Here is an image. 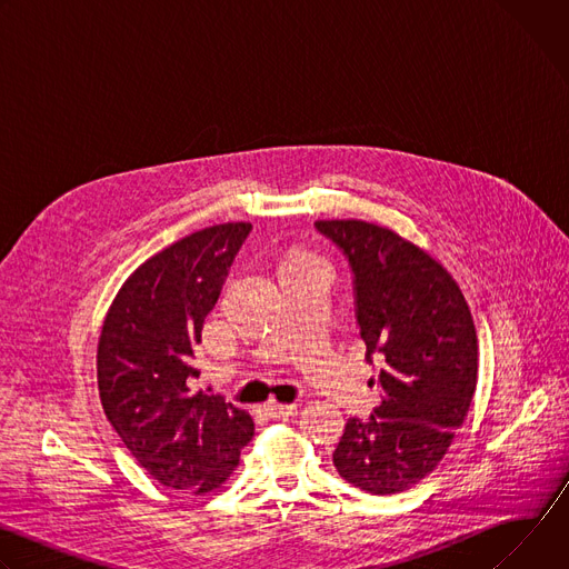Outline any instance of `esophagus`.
Instances as JSON below:
<instances>
[{
    "label": "esophagus",
    "mask_w": 569,
    "mask_h": 569,
    "mask_svg": "<svg viewBox=\"0 0 569 569\" xmlns=\"http://www.w3.org/2000/svg\"><path fill=\"white\" fill-rule=\"evenodd\" d=\"M263 412H266L270 419H288V417H295V415H297V405H295V402L268 400V402L263 405Z\"/></svg>",
    "instance_id": "obj_1"
}]
</instances>
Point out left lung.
Segmentation results:
<instances>
[{
	"label": "left lung",
	"instance_id": "1",
	"mask_svg": "<svg viewBox=\"0 0 569 569\" xmlns=\"http://www.w3.org/2000/svg\"><path fill=\"white\" fill-rule=\"evenodd\" d=\"M315 227L347 254L367 360H382L380 405L367 421H347L333 463L371 496L408 491L439 466L470 410V308L450 272L396 231L353 218Z\"/></svg>",
	"mask_w": 569,
	"mask_h": 569
}]
</instances>
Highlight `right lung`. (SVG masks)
<instances>
[{
    "mask_svg": "<svg viewBox=\"0 0 569 569\" xmlns=\"http://www.w3.org/2000/svg\"><path fill=\"white\" fill-rule=\"evenodd\" d=\"M250 229L222 222L157 252L126 279L101 327L103 412L137 463L176 491L218 489L254 435L246 410L191 389L204 317Z\"/></svg>",
    "mask_w": 569,
    "mask_h": 569,
    "instance_id": "1",
    "label": "right lung"
}]
</instances>
